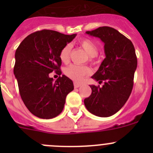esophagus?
<instances>
[{"mask_svg":"<svg viewBox=\"0 0 153 153\" xmlns=\"http://www.w3.org/2000/svg\"><path fill=\"white\" fill-rule=\"evenodd\" d=\"M80 86H81V84H78V83H76V82L74 83V87L75 88H78L80 87Z\"/></svg>","mask_w":153,"mask_h":153,"instance_id":"esophagus-1","label":"esophagus"}]
</instances>
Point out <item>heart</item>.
Segmentation results:
<instances>
[{"mask_svg": "<svg viewBox=\"0 0 153 153\" xmlns=\"http://www.w3.org/2000/svg\"><path fill=\"white\" fill-rule=\"evenodd\" d=\"M78 44L91 58L95 57L98 55V46L92 40L89 39V38H82L78 41ZM71 49H72V46L68 44L64 46L60 51L59 58L61 61H62L64 64H67L69 61ZM91 61H92V59H91ZM64 73L68 78L73 80L75 82H81L85 77L91 75L92 70L90 68L86 67V66L70 65L69 67L66 68L64 70Z\"/></svg>", "mask_w": 153, "mask_h": 153, "instance_id": "obj_1", "label": "heart"}]
</instances>
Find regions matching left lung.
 <instances>
[{"label":"left lung","mask_w":153,"mask_h":153,"mask_svg":"<svg viewBox=\"0 0 153 153\" xmlns=\"http://www.w3.org/2000/svg\"><path fill=\"white\" fill-rule=\"evenodd\" d=\"M86 33L104 43L106 58L92 77L104 85H90L92 93L84 104L96 116H111L122 108L132 92L138 63L135 48L130 40L112 27H101Z\"/></svg>","instance_id":"1"}]
</instances>
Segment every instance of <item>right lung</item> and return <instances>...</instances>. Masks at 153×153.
<instances>
[{
  "mask_svg": "<svg viewBox=\"0 0 153 153\" xmlns=\"http://www.w3.org/2000/svg\"><path fill=\"white\" fill-rule=\"evenodd\" d=\"M76 36L43 29L30 34L15 52L14 74L22 101L29 112L44 119L58 116L66 97L74 89L72 80L63 75L53 81L49 73L61 75L60 51Z\"/></svg>",
  "mask_w": 153,
  "mask_h": 153,
  "instance_id": "1",
  "label": "right lung"
}]
</instances>
